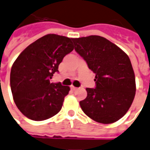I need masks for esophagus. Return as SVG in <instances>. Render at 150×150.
<instances>
[{"label": "esophagus", "instance_id": "obj_1", "mask_svg": "<svg viewBox=\"0 0 150 150\" xmlns=\"http://www.w3.org/2000/svg\"><path fill=\"white\" fill-rule=\"evenodd\" d=\"M71 89L73 90V91H75V90L77 89V88L74 87V86H71Z\"/></svg>", "mask_w": 150, "mask_h": 150}]
</instances>
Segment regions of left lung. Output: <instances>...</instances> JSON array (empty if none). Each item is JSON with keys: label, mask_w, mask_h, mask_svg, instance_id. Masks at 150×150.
I'll return each instance as SVG.
<instances>
[{"label": "left lung", "mask_w": 150, "mask_h": 150, "mask_svg": "<svg viewBox=\"0 0 150 150\" xmlns=\"http://www.w3.org/2000/svg\"><path fill=\"white\" fill-rule=\"evenodd\" d=\"M73 42L76 52L96 74V88H87V97L80 101L82 111L96 122H116L129 110L136 92L130 58L116 45L99 35Z\"/></svg>", "instance_id": "8db88e82"}]
</instances>
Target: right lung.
<instances>
[{"label":"right lung","mask_w":150,"mask_h":150,"mask_svg":"<svg viewBox=\"0 0 150 150\" xmlns=\"http://www.w3.org/2000/svg\"><path fill=\"white\" fill-rule=\"evenodd\" d=\"M73 39L49 34L32 42L11 69L10 86L16 105L23 115L42 121L58 114L69 86L50 83L63 58L74 50Z\"/></svg>","instance_id":"right-lung-1"}]
</instances>
